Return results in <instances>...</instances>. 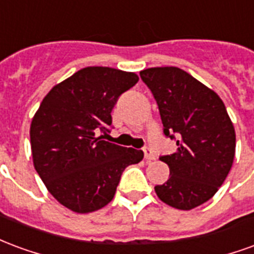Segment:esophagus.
Listing matches in <instances>:
<instances>
[{
	"instance_id": "34e87169",
	"label": "esophagus",
	"mask_w": 254,
	"mask_h": 254,
	"mask_svg": "<svg viewBox=\"0 0 254 254\" xmlns=\"http://www.w3.org/2000/svg\"><path fill=\"white\" fill-rule=\"evenodd\" d=\"M143 151H144V158H145V160L151 162V160L155 159V154H154V151H152V149L148 148V147H145Z\"/></svg>"
}]
</instances>
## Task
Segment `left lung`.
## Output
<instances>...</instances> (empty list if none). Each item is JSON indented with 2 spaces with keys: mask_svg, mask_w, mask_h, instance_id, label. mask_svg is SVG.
<instances>
[{
  "mask_svg": "<svg viewBox=\"0 0 254 254\" xmlns=\"http://www.w3.org/2000/svg\"><path fill=\"white\" fill-rule=\"evenodd\" d=\"M140 76L158 103L163 132L178 147L160 156L170 177L155 191L167 205L189 211L208 201L229 174L234 125L219 95L180 67H149Z\"/></svg>",
  "mask_w": 254,
  "mask_h": 254,
  "instance_id": "obj_1",
  "label": "left lung"
}]
</instances>
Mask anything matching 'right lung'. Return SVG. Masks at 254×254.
<instances>
[{"label": "right lung", "mask_w": 254, "mask_h": 254, "mask_svg": "<svg viewBox=\"0 0 254 254\" xmlns=\"http://www.w3.org/2000/svg\"><path fill=\"white\" fill-rule=\"evenodd\" d=\"M137 81L133 72L83 67L54 85L32 118L34 167L53 197L73 212L107 205L125 167L143 159V151L96 136L109 130L117 99Z\"/></svg>", "instance_id": "add662e5"}]
</instances>
